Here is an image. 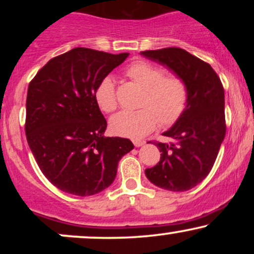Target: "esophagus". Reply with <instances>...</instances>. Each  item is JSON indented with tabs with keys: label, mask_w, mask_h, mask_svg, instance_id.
<instances>
[{
	"label": "esophagus",
	"mask_w": 254,
	"mask_h": 254,
	"mask_svg": "<svg viewBox=\"0 0 254 254\" xmlns=\"http://www.w3.org/2000/svg\"><path fill=\"white\" fill-rule=\"evenodd\" d=\"M145 143L144 141H139V139H133V144H135V147H142Z\"/></svg>",
	"instance_id": "34e87169"
}]
</instances>
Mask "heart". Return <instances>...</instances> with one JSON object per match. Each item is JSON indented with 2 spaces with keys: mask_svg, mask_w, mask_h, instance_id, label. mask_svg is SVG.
<instances>
[{
  "mask_svg": "<svg viewBox=\"0 0 254 254\" xmlns=\"http://www.w3.org/2000/svg\"><path fill=\"white\" fill-rule=\"evenodd\" d=\"M127 76L144 89L139 101L142 109L122 111L110 121L111 130L117 135L139 138L155 129L157 123L171 125L176 123L188 104V87L183 78L168 75L160 66L148 62L130 64L125 71ZM95 103L104 112L117 109L116 84L112 76H105L94 92Z\"/></svg>",
  "mask_w": 254,
  "mask_h": 254,
  "instance_id": "1",
  "label": "heart"
}]
</instances>
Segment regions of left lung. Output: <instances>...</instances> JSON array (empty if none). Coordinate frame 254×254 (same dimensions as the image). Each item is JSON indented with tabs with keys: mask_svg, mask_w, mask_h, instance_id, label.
Listing matches in <instances>:
<instances>
[{
	"mask_svg": "<svg viewBox=\"0 0 254 254\" xmlns=\"http://www.w3.org/2000/svg\"><path fill=\"white\" fill-rule=\"evenodd\" d=\"M166 66L188 87V104L180 118L162 135L172 142H155L160 161L145 170L157 188L173 192L191 190L209 174L226 136L224 90L210 64L179 48L141 52Z\"/></svg>",
	"mask_w": 254,
	"mask_h": 254,
	"instance_id": "8db88e82",
	"label": "left lung"
}]
</instances>
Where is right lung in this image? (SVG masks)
I'll list each match as a JSON object with an SVG mask.
<instances>
[{"mask_svg":"<svg viewBox=\"0 0 254 254\" xmlns=\"http://www.w3.org/2000/svg\"><path fill=\"white\" fill-rule=\"evenodd\" d=\"M127 56L75 48L49 61L28 86V145L44 176L66 193L109 188L119 160L133 149L130 139L104 137L107 123L94 99L98 83Z\"/></svg>","mask_w":254,"mask_h":254,"instance_id":"obj_1","label":"right lung"}]
</instances>
